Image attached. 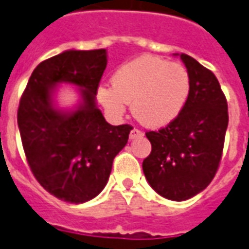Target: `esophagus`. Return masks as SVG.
Returning <instances> with one entry per match:
<instances>
[{"label": "esophagus", "mask_w": 249, "mask_h": 249, "mask_svg": "<svg viewBox=\"0 0 249 249\" xmlns=\"http://www.w3.org/2000/svg\"><path fill=\"white\" fill-rule=\"evenodd\" d=\"M140 136H142V132H141L140 129H137V128H133V129L130 130V133H129L130 140H133V139H136V137H140Z\"/></svg>", "instance_id": "34e87169"}]
</instances>
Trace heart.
I'll return each mask as SVG.
<instances>
[{
    "label": "heart",
    "mask_w": 249,
    "mask_h": 249,
    "mask_svg": "<svg viewBox=\"0 0 249 249\" xmlns=\"http://www.w3.org/2000/svg\"><path fill=\"white\" fill-rule=\"evenodd\" d=\"M113 87L98 88V100L114 114H123L132 103L137 121L149 128L165 126L187 104L191 80L180 64L159 57L142 56L114 73Z\"/></svg>",
    "instance_id": "heart-1"
}]
</instances>
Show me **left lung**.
I'll return each instance as SVG.
<instances>
[{
  "instance_id": "8db88e82",
  "label": "left lung",
  "mask_w": 249,
  "mask_h": 249,
  "mask_svg": "<svg viewBox=\"0 0 249 249\" xmlns=\"http://www.w3.org/2000/svg\"><path fill=\"white\" fill-rule=\"evenodd\" d=\"M191 89L172 123L145 135L152 151L142 161L148 183L162 197L183 201L208 187L219 169L228 105L217 78L193 57L181 53Z\"/></svg>"
}]
</instances>
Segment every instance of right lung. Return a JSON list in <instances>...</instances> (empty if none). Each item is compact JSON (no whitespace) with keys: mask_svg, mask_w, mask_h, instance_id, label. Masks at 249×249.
<instances>
[{"mask_svg":"<svg viewBox=\"0 0 249 249\" xmlns=\"http://www.w3.org/2000/svg\"><path fill=\"white\" fill-rule=\"evenodd\" d=\"M105 68V49L66 51L37 65L19 100L17 123L30 171L44 189L68 203H85L103 191L133 129L108 124L96 107ZM60 82L80 88L83 101L73 112L53 107Z\"/></svg>","mask_w":249,"mask_h":249,"instance_id":"obj_1","label":"right lung"}]
</instances>
